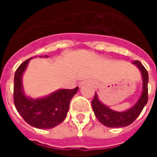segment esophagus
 Returning <instances> with one entry per match:
<instances>
[{
	"label": "esophagus",
	"instance_id": "esophagus-1",
	"mask_svg": "<svg viewBox=\"0 0 157 157\" xmlns=\"http://www.w3.org/2000/svg\"><path fill=\"white\" fill-rule=\"evenodd\" d=\"M85 83H86V82H82V83H81V86H82V85H83V84H85Z\"/></svg>",
	"mask_w": 157,
	"mask_h": 157
}]
</instances>
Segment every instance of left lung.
I'll use <instances>...</instances> for the list:
<instances>
[{"instance_id":"1","label":"left lung","mask_w":157,"mask_h":157,"mask_svg":"<svg viewBox=\"0 0 157 157\" xmlns=\"http://www.w3.org/2000/svg\"><path fill=\"white\" fill-rule=\"evenodd\" d=\"M135 65H137L140 70L143 77V92L140 98L136 102L133 108L125 111V112L118 113L114 112L105 105H103L98 98V95L95 93V96L92 101V106L95 116L98 119L100 123L107 127L111 128H119L124 127L131 124L137 118L140 113L144 109L145 105L148 102V72L144 65L138 60L133 62Z\"/></svg>"}]
</instances>
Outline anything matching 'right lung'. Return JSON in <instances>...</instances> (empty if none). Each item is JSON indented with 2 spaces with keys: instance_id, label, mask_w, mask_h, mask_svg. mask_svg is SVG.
Here are the masks:
<instances>
[{
  "instance_id": "add662e5",
  "label": "right lung",
  "mask_w": 157,
  "mask_h": 157,
  "mask_svg": "<svg viewBox=\"0 0 157 157\" xmlns=\"http://www.w3.org/2000/svg\"><path fill=\"white\" fill-rule=\"evenodd\" d=\"M30 59L19 65L15 72L13 88L14 105L19 114L31 126L38 128H54L66 118L70 102L79 87L60 89L44 98L36 100L28 98L22 91V75Z\"/></svg>"
}]
</instances>
